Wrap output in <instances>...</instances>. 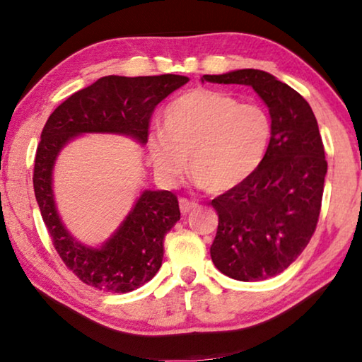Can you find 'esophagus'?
I'll use <instances>...</instances> for the list:
<instances>
[{
  "label": "esophagus",
  "mask_w": 362,
  "mask_h": 362,
  "mask_svg": "<svg viewBox=\"0 0 362 362\" xmlns=\"http://www.w3.org/2000/svg\"><path fill=\"white\" fill-rule=\"evenodd\" d=\"M179 204H180V211H182L183 216H185V214H188L189 211H193V209H196V207H198V204H196L194 201H189V199H185V198H182L179 201Z\"/></svg>",
  "instance_id": "obj_1"
}]
</instances>
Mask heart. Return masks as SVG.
Segmentation results:
<instances>
[{
  "mask_svg": "<svg viewBox=\"0 0 362 362\" xmlns=\"http://www.w3.org/2000/svg\"><path fill=\"white\" fill-rule=\"evenodd\" d=\"M272 139V119L257 103H240L220 90L196 89L177 97L150 132L148 153L159 179L179 180L187 166L212 192L246 182L260 166Z\"/></svg>",
  "mask_w": 362,
  "mask_h": 362,
  "instance_id": "b5f03b06",
  "label": "heart"
}]
</instances>
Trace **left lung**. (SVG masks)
Masks as SVG:
<instances>
[{"label": "left lung", "mask_w": 362, "mask_h": 362, "mask_svg": "<svg viewBox=\"0 0 362 362\" xmlns=\"http://www.w3.org/2000/svg\"><path fill=\"white\" fill-rule=\"evenodd\" d=\"M201 81L249 86L268 107L272 139L260 166L211 203L218 214L211 257L233 279L273 278L303 252L320 218L327 161L315 113L297 90L262 70Z\"/></svg>", "instance_id": "8db88e82"}]
</instances>
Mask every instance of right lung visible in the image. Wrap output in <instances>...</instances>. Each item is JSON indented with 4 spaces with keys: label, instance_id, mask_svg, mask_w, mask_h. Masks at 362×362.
Wrapping results in <instances>:
<instances>
[{
    "label": "right lung",
    "instance_id": "add662e5",
    "mask_svg": "<svg viewBox=\"0 0 362 362\" xmlns=\"http://www.w3.org/2000/svg\"><path fill=\"white\" fill-rule=\"evenodd\" d=\"M187 83L182 75L103 76L60 103L45 124L35 156V196L60 259L88 286L124 293L148 283L161 268L164 236L180 220L179 201L168 189H144L100 247L86 246L57 212L52 173L59 153L83 134H118L145 145L153 110Z\"/></svg>",
    "mask_w": 362,
    "mask_h": 362
}]
</instances>
